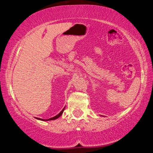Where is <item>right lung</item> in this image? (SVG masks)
I'll return each mask as SVG.
<instances>
[{
	"instance_id": "1",
	"label": "right lung",
	"mask_w": 153,
	"mask_h": 153,
	"mask_svg": "<svg viewBox=\"0 0 153 153\" xmlns=\"http://www.w3.org/2000/svg\"><path fill=\"white\" fill-rule=\"evenodd\" d=\"M64 109H65V107L63 108V109L62 110V111H61V112L58 114V115H56V116H55V117H52V118L48 119V120H43V119H40V118H37V117H36V119H37V120H42V121H49V120H56V119L59 118V117H60V116L62 115V113H63Z\"/></svg>"
}]
</instances>
